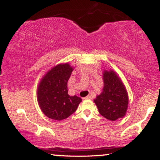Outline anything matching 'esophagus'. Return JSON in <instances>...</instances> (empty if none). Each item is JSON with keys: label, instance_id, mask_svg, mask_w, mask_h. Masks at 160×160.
I'll return each mask as SVG.
<instances>
[{"label": "esophagus", "instance_id": "34e87169", "mask_svg": "<svg viewBox=\"0 0 160 160\" xmlns=\"http://www.w3.org/2000/svg\"><path fill=\"white\" fill-rule=\"evenodd\" d=\"M91 98V96L90 95H88V96H87V97H85V98H83V100H89Z\"/></svg>", "mask_w": 160, "mask_h": 160}]
</instances>
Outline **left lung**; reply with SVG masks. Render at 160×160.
<instances>
[{
    "label": "left lung",
    "mask_w": 160,
    "mask_h": 160,
    "mask_svg": "<svg viewBox=\"0 0 160 160\" xmlns=\"http://www.w3.org/2000/svg\"><path fill=\"white\" fill-rule=\"evenodd\" d=\"M104 86L94 102L102 117L111 121L123 118L128 108L129 98L126 87L113 70L102 73Z\"/></svg>",
    "instance_id": "1"
}]
</instances>
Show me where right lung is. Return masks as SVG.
Returning a JSON list of instances; mask_svg holds the SVG:
<instances>
[{"instance_id": "right-lung-1", "label": "right lung", "mask_w": 160, "mask_h": 160, "mask_svg": "<svg viewBox=\"0 0 160 160\" xmlns=\"http://www.w3.org/2000/svg\"><path fill=\"white\" fill-rule=\"evenodd\" d=\"M73 68L61 63L52 68L39 82L37 100L42 112L54 120L65 119L77 109L82 98L68 93V82Z\"/></svg>"}]
</instances>
